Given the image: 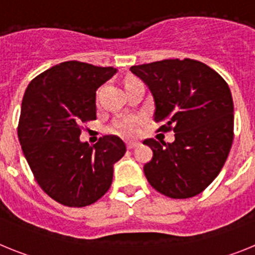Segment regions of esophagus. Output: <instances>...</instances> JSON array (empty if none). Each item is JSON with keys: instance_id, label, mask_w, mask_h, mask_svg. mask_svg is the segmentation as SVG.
<instances>
[{"instance_id": "34e87169", "label": "esophagus", "mask_w": 255, "mask_h": 255, "mask_svg": "<svg viewBox=\"0 0 255 255\" xmlns=\"http://www.w3.org/2000/svg\"><path fill=\"white\" fill-rule=\"evenodd\" d=\"M138 145H139V141H132V140L126 141V147L129 148V149H131V148H135V147H138Z\"/></svg>"}]
</instances>
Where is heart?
I'll return each mask as SVG.
<instances>
[{
    "instance_id": "b5f03b06",
    "label": "heart",
    "mask_w": 255,
    "mask_h": 255,
    "mask_svg": "<svg viewBox=\"0 0 255 255\" xmlns=\"http://www.w3.org/2000/svg\"><path fill=\"white\" fill-rule=\"evenodd\" d=\"M139 128H140V119L139 117L126 116L121 117L112 124L111 131L130 138V136H135L138 134Z\"/></svg>"
}]
</instances>
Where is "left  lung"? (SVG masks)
I'll return each mask as SVG.
<instances>
[{
  "label": "left lung",
  "mask_w": 255,
  "mask_h": 255,
  "mask_svg": "<svg viewBox=\"0 0 255 255\" xmlns=\"http://www.w3.org/2000/svg\"><path fill=\"white\" fill-rule=\"evenodd\" d=\"M154 101L153 120L173 130L172 143L147 139L153 158L144 164L148 182L166 197L198 195L224 167L234 139L231 92L215 70L197 60H162L131 66Z\"/></svg>",
  "instance_id": "obj_1"
}]
</instances>
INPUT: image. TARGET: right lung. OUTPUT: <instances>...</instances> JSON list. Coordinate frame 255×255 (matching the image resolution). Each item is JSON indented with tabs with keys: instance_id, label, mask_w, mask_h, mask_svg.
Segmentation results:
<instances>
[{
	"instance_id": "1",
	"label": "right lung",
	"mask_w": 255,
	"mask_h": 255,
	"mask_svg": "<svg viewBox=\"0 0 255 255\" xmlns=\"http://www.w3.org/2000/svg\"><path fill=\"white\" fill-rule=\"evenodd\" d=\"M117 73L114 67L66 61L29 83L17 136L39 186L58 203L85 207L107 193L114 164L126 145L105 135L94 145L80 140V124L96 120V92Z\"/></svg>"
}]
</instances>
